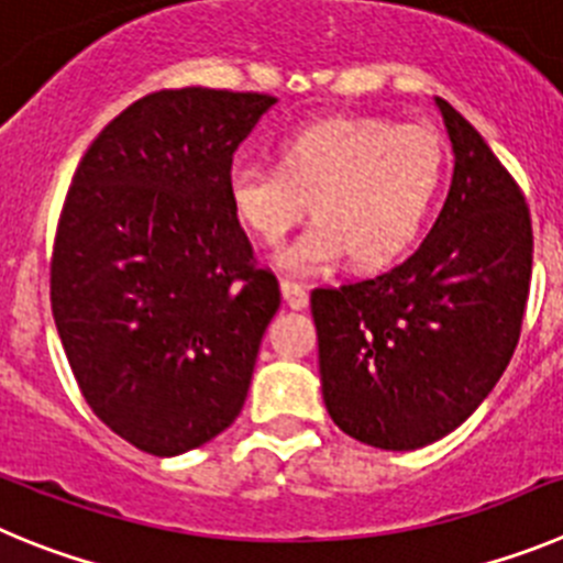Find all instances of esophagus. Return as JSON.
I'll return each mask as SVG.
<instances>
[{
  "instance_id": "esophagus-1",
  "label": "esophagus",
  "mask_w": 563,
  "mask_h": 563,
  "mask_svg": "<svg viewBox=\"0 0 563 563\" xmlns=\"http://www.w3.org/2000/svg\"><path fill=\"white\" fill-rule=\"evenodd\" d=\"M280 288H283V300L288 302V308H294V311H300V308L308 306L306 286H300V283H297V280H288V277H283Z\"/></svg>"
}]
</instances>
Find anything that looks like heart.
<instances>
[{
    "label": "heart",
    "mask_w": 563,
    "mask_h": 563,
    "mask_svg": "<svg viewBox=\"0 0 563 563\" xmlns=\"http://www.w3.org/2000/svg\"><path fill=\"white\" fill-rule=\"evenodd\" d=\"M443 176L445 145L429 125L331 118L291 131L280 168L244 162L227 185L263 244H280L311 207L317 224L280 252L288 272L308 275L344 255L358 269L398 261L427 227Z\"/></svg>",
    "instance_id": "obj_1"
}]
</instances>
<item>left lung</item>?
<instances>
[{
  "instance_id": "obj_1",
  "label": "left lung",
  "mask_w": 563,
  "mask_h": 563,
  "mask_svg": "<svg viewBox=\"0 0 563 563\" xmlns=\"http://www.w3.org/2000/svg\"><path fill=\"white\" fill-rule=\"evenodd\" d=\"M454 148L452 190L415 255L319 286V378L339 429L409 452L463 423L508 367L533 275L525 194L479 131L434 98Z\"/></svg>"
}]
</instances>
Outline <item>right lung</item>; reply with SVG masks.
I'll list each match as a JSON object with an SVG mask.
<instances>
[{"mask_svg": "<svg viewBox=\"0 0 563 563\" xmlns=\"http://www.w3.org/2000/svg\"><path fill=\"white\" fill-rule=\"evenodd\" d=\"M272 103L201 86L145 95L95 136L60 210L49 302L64 353L92 412L154 457L238 418L280 308L227 185Z\"/></svg>", "mask_w": 563, "mask_h": 563, "instance_id": "add662e5", "label": "right lung"}]
</instances>
